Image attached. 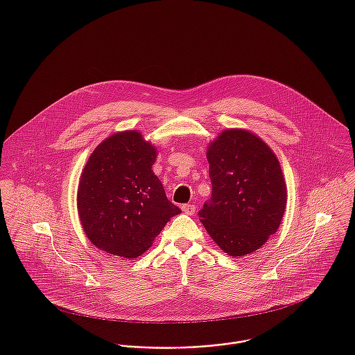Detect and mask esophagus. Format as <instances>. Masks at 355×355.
I'll list each match as a JSON object with an SVG mask.
<instances>
[{
  "mask_svg": "<svg viewBox=\"0 0 355 355\" xmlns=\"http://www.w3.org/2000/svg\"><path fill=\"white\" fill-rule=\"evenodd\" d=\"M182 210L186 213V214H194L196 213V205H193V203H186V205H183L182 206Z\"/></svg>",
  "mask_w": 355,
  "mask_h": 355,
  "instance_id": "34e87169",
  "label": "esophagus"
}]
</instances>
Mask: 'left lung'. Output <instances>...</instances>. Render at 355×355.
Returning <instances> with one entry per match:
<instances>
[{"label": "left lung", "mask_w": 355, "mask_h": 355, "mask_svg": "<svg viewBox=\"0 0 355 355\" xmlns=\"http://www.w3.org/2000/svg\"><path fill=\"white\" fill-rule=\"evenodd\" d=\"M211 197L200 220L216 245L246 257L266 243L283 220L287 186L276 154L253 132L230 128L209 144Z\"/></svg>", "instance_id": "obj_1"}]
</instances>
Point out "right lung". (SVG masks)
Instances as JSON below:
<instances>
[{
  "label": "right lung",
  "mask_w": 355,
  "mask_h": 355,
  "mask_svg": "<svg viewBox=\"0 0 355 355\" xmlns=\"http://www.w3.org/2000/svg\"><path fill=\"white\" fill-rule=\"evenodd\" d=\"M157 148L135 130L120 131L90 154L78 186V213L89 241L105 253L132 259L145 253L171 217L153 172Z\"/></svg>",
  "instance_id": "add662e5"
}]
</instances>
